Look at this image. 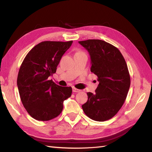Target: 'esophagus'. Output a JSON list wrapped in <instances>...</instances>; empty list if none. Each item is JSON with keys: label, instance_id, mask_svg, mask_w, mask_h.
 I'll use <instances>...</instances> for the list:
<instances>
[{"label": "esophagus", "instance_id": "esophagus-1", "mask_svg": "<svg viewBox=\"0 0 152 152\" xmlns=\"http://www.w3.org/2000/svg\"><path fill=\"white\" fill-rule=\"evenodd\" d=\"M72 91L73 92H75V93H78V92H80V89H76V88H72Z\"/></svg>", "mask_w": 152, "mask_h": 152}]
</instances>
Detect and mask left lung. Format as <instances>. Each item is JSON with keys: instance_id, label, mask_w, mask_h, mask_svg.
<instances>
[{"instance_id": "8db88e82", "label": "left lung", "mask_w": 152, "mask_h": 152, "mask_svg": "<svg viewBox=\"0 0 152 152\" xmlns=\"http://www.w3.org/2000/svg\"><path fill=\"white\" fill-rule=\"evenodd\" d=\"M91 58V72L99 82L95 93H87L88 100L82 107L93 120L104 121L117 114L124 104L130 88L127 63L117 48L104 40L79 41Z\"/></svg>"}]
</instances>
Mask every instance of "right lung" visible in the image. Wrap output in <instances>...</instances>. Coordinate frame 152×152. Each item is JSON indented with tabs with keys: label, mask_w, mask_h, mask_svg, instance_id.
<instances>
[{
	"label": "right lung",
	"mask_w": 152,
	"mask_h": 152,
	"mask_svg": "<svg viewBox=\"0 0 152 152\" xmlns=\"http://www.w3.org/2000/svg\"><path fill=\"white\" fill-rule=\"evenodd\" d=\"M72 44V41L42 42L23 61L17 80L19 96L27 112L37 120L57 117L63 110L64 101L72 95L71 87L59 86L49 79Z\"/></svg>",
	"instance_id": "obj_1"
}]
</instances>
